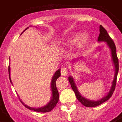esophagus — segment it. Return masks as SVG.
<instances>
[{
	"label": "esophagus",
	"instance_id": "esophagus-1",
	"mask_svg": "<svg viewBox=\"0 0 122 122\" xmlns=\"http://www.w3.org/2000/svg\"><path fill=\"white\" fill-rule=\"evenodd\" d=\"M61 74L62 76H66L68 74V69L66 68H62L61 69Z\"/></svg>",
	"mask_w": 122,
	"mask_h": 122
}]
</instances>
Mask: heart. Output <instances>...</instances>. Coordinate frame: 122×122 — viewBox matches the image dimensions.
<instances>
[{"instance_id":"obj_1","label":"heart","mask_w":122,"mask_h":122,"mask_svg":"<svg viewBox=\"0 0 122 122\" xmlns=\"http://www.w3.org/2000/svg\"><path fill=\"white\" fill-rule=\"evenodd\" d=\"M78 35L74 36V37L72 38V39L71 40V42L73 43L74 42H76L77 40V39H78ZM88 38H89V36H88V35H87V34H84V35H82V36L80 38V46H83L84 44H85L87 42Z\"/></svg>"}]
</instances>
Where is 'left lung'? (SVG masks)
Listing matches in <instances>:
<instances>
[{"instance_id": "obj_1", "label": "left lung", "mask_w": 122, "mask_h": 122, "mask_svg": "<svg viewBox=\"0 0 122 122\" xmlns=\"http://www.w3.org/2000/svg\"><path fill=\"white\" fill-rule=\"evenodd\" d=\"M99 32L100 33L99 35V37H98V41H105V42H107L108 45L110 47V50H111V53H112V60L114 63V66H115V76H114V79L113 80L112 85V87H111V89L110 90V92L108 93V95L106 97L101 99L100 101H90V100L86 99V98L82 97V95L79 93V92L77 90V87H76V86L74 84L73 78L71 76L69 77V81L70 82V84H71L72 90H73V91L75 93V95L77 99L78 100L82 105H84L85 107H97V106L101 105L102 103H103L105 101H107V100L110 99L111 96L112 95L113 93L114 92V90H115L116 84V79H117L118 71H119V63H118V56H117V54H116V48L115 44L114 42L112 39L110 38L109 35L108 34V32H107L106 29L101 25H100L99 27Z\"/></svg>"}]
</instances>
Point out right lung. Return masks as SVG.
Listing matches in <instances>:
<instances>
[{
  "label": "right lung",
  "instance_id": "right-lung-1",
  "mask_svg": "<svg viewBox=\"0 0 122 122\" xmlns=\"http://www.w3.org/2000/svg\"><path fill=\"white\" fill-rule=\"evenodd\" d=\"M26 30V29H25ZM8 72H9V78L10 82H11V79L10 77V66H8ZM61 76V72H60V69H59L58 71H57L54 74V76L53 77V79L51 81V91H52V99H51L50 102L48 103V105H46L44 107H43L42 108H34L29 107V106L25 105L23 102L20 100V101L21 102L23 105L25 106V107L27 108L28 109H29L30 110H34V111H36V112H50L51 110H53V108L55 107L56 105L58 102L59 99V92L57 91V87H56V81L57 79L59 77Z\"/></svg>",
  "mask_w": 122,
  "mask_h": 122
}]
</instances>
